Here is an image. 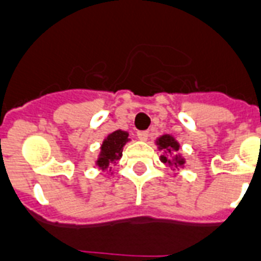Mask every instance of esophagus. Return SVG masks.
Returning a JSON list of instances; mask_svg holds the SVG:
<instances>
[{
    "label": "esophagus",
    "instance_id": "esophagus-1",
    "mask_svg": "<svg viewBox=\"0 0 261 261\" xmlns=\"http://www.w3.org/2000/svg\"><path fill=\"white\" fill-rule=\"evenodd\" d=\"M137 136H139V139L141 141H146L149 139V132L148 130H140V132H137Z\"/></svg>",
    "mask_w": 261,
    "mask_h": 261
}]
</instances>
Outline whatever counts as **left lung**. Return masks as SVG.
<instances>
[{"mask_svg":"<svg viewBox=\"0 0 261 261\" xmlns=\"http://www.w3.org/2000/svg\"><path fill=\"white\" fill-rule=\"evenodd\" d=\"M156 145L159 150H163L164 153L160 156V160L165 165L171 168H184L185 159L178 153L180 149V144L173 136L171 135H163L156 140ZM172 154V156L169 154Z\"/></svg>","mask_w":261,"mask_h":261,"instance_id":"8db88e82","label":"left lung"}]
</instances>
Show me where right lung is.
I'll return each instance as SVG.
<instances>
[{"mask_svg": "<svg viewBox=\"0 0 261 261\" xmlns=\"http://www.w3.org/2000/svg\"><path fill=\"white\" fill-rule=\"evenodd\" d=\"M129 140H130L129 133L121 130V129L108 135L107 139L101 144L100 153L96 160V165L98 167V169L107 171L109 165L120 160L122 156V148L125 146Z\"/></svg>", "mask_w": 261, "mask_h": 261, "instance_id": "add662e5", "label": "right lung"}]
</instances>
